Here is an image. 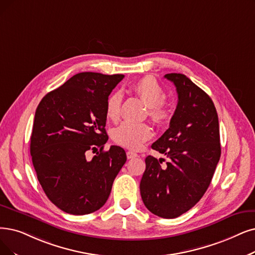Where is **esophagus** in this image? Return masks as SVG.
Returning <instances> with one entry per match:
<instances>
[{"mask_svg":"<svg viewBox=\"0 0 255 255\" xmlns=\"http://www.w3.org/2000/svg\"><path fill=\"white\" fill-rule=\"evenodd\" d=\"M127 157H128V159H133V158H136V157H138V155L136 154L135 151L128 150V151H127Z\"/></svg>","mask_w":255,"mask_h":255,"instance_id":"obj_1","label":"esophagus"}]
</instances>
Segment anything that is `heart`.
I'll list each match as a JSON object with an SVG mask.
<instances>
[{"label":"heart","instance_id":"1","mask_svg":"<svg viewBox=\"0 0 255 255\" xmlns=\"http://www.w3.org/2000/svg\"><path fill=\"white\" fill-rule=\"evenodd\" d=\"M134 92L144 101L148 108V115L155 124L164 125L171 114L169 101L163 97L164 91L157 79L152 76H144L131 87ZM121 94L112 93L106 103V114L112 121H116L120 117ZM152 136V129L146 124H136L131 121H125L112 131L116 143L128 148L137 149L144 144Z\"/></svg>","mask_w":255,"mask_h":255}]
</instances>
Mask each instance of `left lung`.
I'll return each mask as SVG.
<instances>
[{"instance_id":"left-lung-1","label":"left lung","mask_w":255,"mask_h":255,"mask_svg":"<svg viewBox=\"0 0 255 255\" xmlns=\"http://www.w3.org/2000/svg\"><path fill=\"white\" fill-rule=\"evenodd\" d=\"M165 78L174 83L178 105L169 128L151 148L168 158H145L140 193L154 215L175 219L195 206L206 192L221 157L219 118L211 98L180 73Z\"/></svg>"}]
</instances>
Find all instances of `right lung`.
<instances>
[{
  "label": "right lung",
  "instance_id": "obj_1",
  "mask_svg": "<svg viewBox=\"0 0 255 255\" xmlns=\"http://www.w3.org/2000/svg\"><path fill=\"white\" fill-rule=\"evenodd\" d=\"M124 77L78 73L44 96L35 111L30 154L36 176L48 199L70 215L103 207L127 161L120 146L104 150L106 103ZM89 150L97 152L92 160Z\"/></svg>",
  "mask_w": 255,
  "mask_h": 255
}]
</instances>
